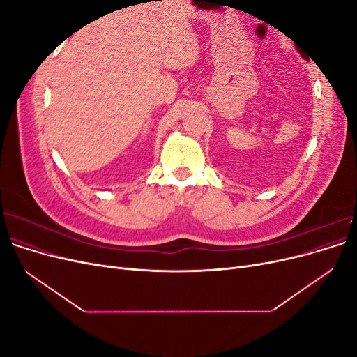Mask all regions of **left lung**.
<instances>
[{"label": "left lung", "mask_w": 357, "mask_h": 357, "mask_svg": "<svg viewBox=\"0 0 357 357\" xmlns=\"http://www.w3.org/2000/svg\"><path fill=\"white\" fill-rule=\"evenodd\" d=\"M299 53H301V56H302V58H305V59H307V56H304V55H302V52H301V50H299Z\"/></svg>", "instance_id": "left-lung-1"}]
</instances>
